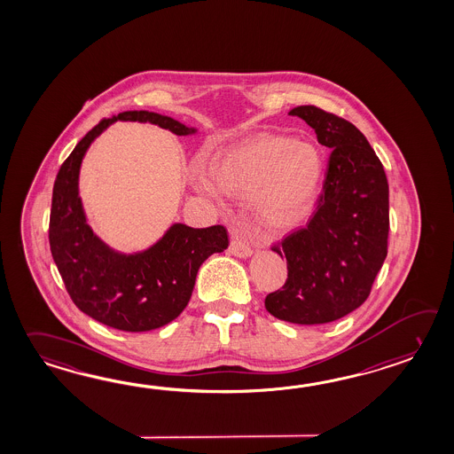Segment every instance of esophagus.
<instances>
[{
  "label": "esophagus",
  "mask_w": 454,
  "mask_h": 454,
  "mask_svg": "<svg viewBox=\"0 0 454 454\" xmlns=\"http://www.w3.org/2000/svg\"><path fill=\"white\" fill-rule=\"evenodd\" d=\"M230 251H231L232 255L242 257V259L249 257L252 254L251 247L246 242H242L241 239H232L231 244H230Z\"/></svg>",
  "instance_id": "34e87169"
}]
</instances>
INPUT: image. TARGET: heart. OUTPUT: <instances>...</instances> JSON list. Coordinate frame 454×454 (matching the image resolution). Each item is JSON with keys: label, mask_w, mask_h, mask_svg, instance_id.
<instances>
[{"label": "heart", "mask_w": 454, "mask_h": 454, "mask_svg": "<svg viewBox=\"0 0 454 454\" xmlns=\"http://www.w3.org/2000/svg\"><path fill=\"white\" fill-rule=\"evenodd\" d=\"M210 176L213 185L226 195H257L263 222L286 228L311 212L323 185L324 164L311 143L265 135L220 153Z\"/></svg>", "instance_id": "1"}]
</instances>
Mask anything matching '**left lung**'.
I'll return each instance as SVG.
<instances>
[{
  "mask_svg": "<svg viewBox=\"0 0 454 454\" xmlns=\"http://www.w3.org/2000/svg\"><path fill=\"white\" fill-rule=\"evenodd\" d=\"M300 117L331 150L323 192L304 228L273 244L286 257L288 278L269 293L265 309L293 324H325L366 301L387 255L389 185L383 164L362 131L316 106Z\"/></svg>",
  "mask_w": 454,
  "mask_h": 454,
  "instance_id": "obj_1",
  "label": "left lung"
}]
</instances>
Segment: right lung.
<instances>
[{"label":"right lung","instance_id":"1","mask_svg":"<svg viewBox=\"0 0 454 454\" xmlns=\"http://www.w3.org/2000/svg\"><path fill=\"white\" fill-rule=\"evenodd\" d=\"M115 121H150L179 137L195 133L181 121L148 111L121 112L99 121L57 174L49 241L65 288L82 313L119 331L146 333L185 309L200 265L230 241L222 224L195 230L177 223L150 249L125 255L92 232L78 197L81 161L94 138Z\"/></svg>","mask_w":454,"mask_h":454}]
</instances>
